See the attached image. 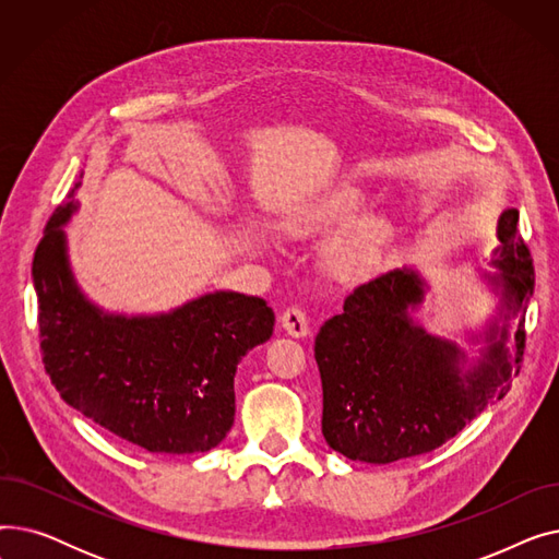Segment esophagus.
I'll use <instances>...</instances> for the list:
<instances>
[{
	"label": "esophagus",
	"mask_w": 559,
	"mask_h": 559,
	"mask_svg": "<svg viewBox=\"0 0 559 559\" xmlns=\"http://www.w3.org/2000/svg\"><path fill=\"white\" fill-rule=\"evenodd\" d=\"M281 326L292 337H306L310 333L308 317H306V312L301 308H287V310H283Z\"/></svg>",
	"instance_id": "34e87169"
}]
</instances>
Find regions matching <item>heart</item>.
<instances>
[{
    "label": "heart",
    "instance_id": "heart-1",
    "mask_svg": "<svg viewBox=\"0 0 559 559\" xmlns=\"http://www.w3.org/2000/svg\"><path fill=\"white\" fill-rule=\"evenodd\" d=\"M371 203V192L360 186H337L324 197L292 205L283 215V228L295 238H314L344 226ZM350 222V221H349ZM352 223V222H350ZM399 222L388 213H367L346 226L329 249L331 272L348 283L367 281L383 270L399 242Z\"/></svg>",
    "mask_w": 559,
    "mask_h": 559
}]
</instances>
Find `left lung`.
Here are the masks:
<instances>
[{
  "instance_id": "1",
  "label": "left lung",
  "mask_w": 559,
  "mask_h": 559,
  "mask_svg": "<svg viewBox=\"0 0 559 559\" xmlns=\"http://www.w3.org/2000/svg\"><path fill=\"white\" fill-rule=\"evenodd\" d=\"M496 238L501 245L489 260L496 272H483V278L498 308L478 333L468 331V342L483 344L476 360L455 340L432 335L413 317L430 289L413 267L356 287L344 312L319 329L321 432L333 451L371 464L430 453L506 396L521 369L535 270L516 209L498 217Z\"/></svg>"
}]
</instances>
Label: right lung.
<instances>
[{
	"label": "right lung",
	"instance_id": "obj_1",
	"mask_svg": "<svg viewBox=\"0 0 559 559\" xmlns=\"http://www.w3.org/2000/svg\"><path fill=\"white\" fill-rule=\"evenodd\" d=\"M76 209L72 190L32 270L51 385L81 415L150 453L215 449L233 426L238 362L272 337L274 310L260 297L217 289L169 312H106L70 267L63 226Z\"/></svg>",
	"mask_w": 559,
	"mask_h": 559
}]
</instances>
